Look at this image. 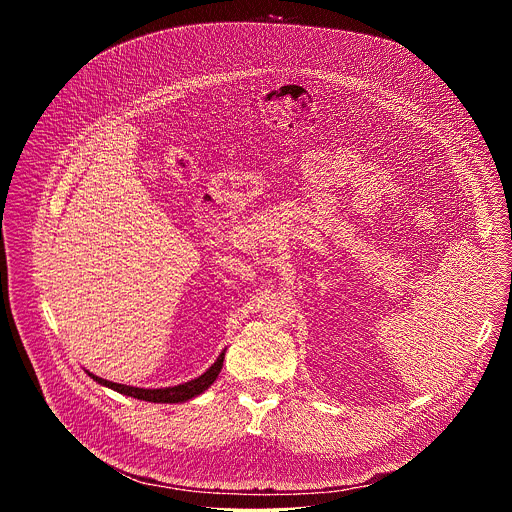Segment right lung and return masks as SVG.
Returning a JSON list of instances; mask_svg holds the SVG:
<instances>
[{
	"label": "right lung",
	"mask_w": 512,
	"mask_h": 512,
	"mask_svg": "<svg viewBox=\"0 0 512 512\" xmlns=\"http://www.w3.org/2000/svg\"><path fill=\"white\" fill-rule=\"evenodd\" d=\"M223 360H225V352L216 358V362L212 364V367L200 375L198 379L190 381V383H184V385H178V387H166V389H137V387H129V385H119V383H111V381H105L101 377H95L89 373V377H93L97 383L109 387V389H115L117 393H123V395H129V397H135V399H141V401H152V403H182V401H188L196 395H200L202 391H206L218 377V373H221L223 369Z\"/></svg>",
	"instance_id": "add662e5"
}]
</instances>
